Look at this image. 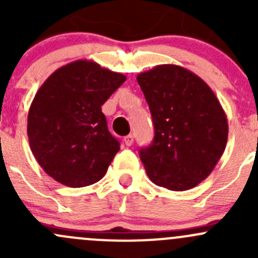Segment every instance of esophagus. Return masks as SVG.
<instances>
[{"mask_svg": "<svg viewBox=\"0 0 258 258\" xmlns=\"http://www.w3.org/2000/svg\"><path fill=\"white\" fill-rule=\"evenodd\" d=\"M123 141H124V145H126V146L134 145V136H132V135H128V136L124 137Z\"/></svg>", "mask_w": 258, "mask_h": 258, "instance_id": "obj_1", "label": "esophagus"}]
</instances>
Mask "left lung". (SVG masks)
Instances as JSON below:
<instances>
[{"label": "left lung", "mask_w": 258, "mask_h": 258, "mask_svg": "<svg viewBox=\"0 0 258 258\" xmlns=\"http://www.w3.org/2000/svg\"><path fill=\"white\" fill-rule=\"evenodd\" d=\"M137 82L155 126L152 144L140 150L147 176L171 191L194 188L209 177L227 144L220 101L201 77L177 64H158Z\"/></svg>", "instance_id": "1"}]
</instances>
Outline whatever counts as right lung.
<instances>
[{
  "label": "right lung",
  "instance_id": "1",
  "mask_svg": "<svg viewBox=\"0 0 258 258\" xmlns=\"http://www.w3.org/2000/svg\"><path fill=\"white\" fill-rule=\"evenodd\" d=\"M126 81L87 59L59 67L38 88L27 117L30 147L48 176L69 187L100 181L119 150L101 106Z\"/></svg>",
  "mask_w": 258,
  "mask_h": 258
}]
</instances>
